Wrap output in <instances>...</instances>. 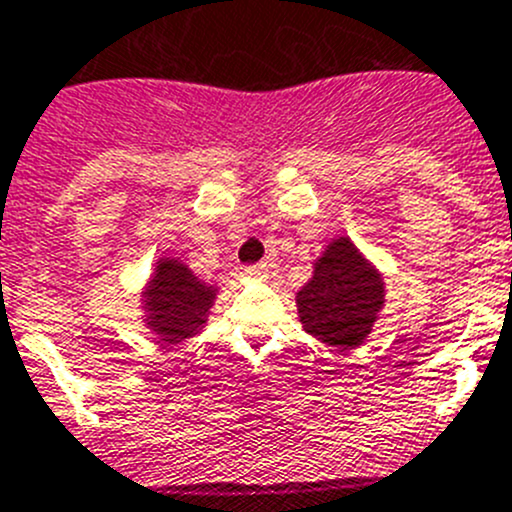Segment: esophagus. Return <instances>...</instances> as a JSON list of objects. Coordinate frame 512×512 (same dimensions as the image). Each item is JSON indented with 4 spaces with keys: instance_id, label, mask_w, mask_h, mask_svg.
<instances>
[{
    "instance_id": "esophagus-1",
    "label": "esophagus",
    "mask_w": 512,
    "mask_h": 512,
    "mask_svg": "<svg viewBox=\"0 0 512 512\" xmlns=\"http://www.w3.org/2000/svg\"><path fill=\"white\" fill-rule=\"evenodd\" d=\"M248 274H251L253 279L264 281V279H266V266H264V264H253V266H248Z\"/></svg>"
}]
</instances>
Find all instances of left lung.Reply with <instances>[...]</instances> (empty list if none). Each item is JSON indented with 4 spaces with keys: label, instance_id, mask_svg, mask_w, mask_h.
I'll return each instance as SVG.
<instances>
[{
    "label": "left lung",
    "instance_id": "1",
    "mask_svg": "<svg viewBox=\"0 0 512 512\" xmlns=\"http://www.w3.org/2000/svg\"><path fill=\"white\" fill-rule=\"evenodd\" d=\"M384 304V284L349 238L326 246L314 276L296 294L301 324L311 337L339 349L359 347Z\"/></svg>",
    "mask_w": 512,
    "mask_h": 512
}]
</instances>
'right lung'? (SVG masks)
Returning a JSON list of instances; mask_svg holds the SVG:
<instances>
[{
  "label": "right lung",
  "instance_id": "obj_1",
  "mask_svg": "<svg viewBox=\"0 0 512 512\" xmlns=\"http://www.w3.org/2000/svg\"><path fill=\"white\" fill-rule=\"evenodd\" d=\"M216 299V286H206L188 266L175 259H160L150 289L145 291L148 326L160 342L175 344L201 332L208 309Z\"/></svg>",
  "mask_w": 512,
  "mask_h": 512
}]
</instances>
